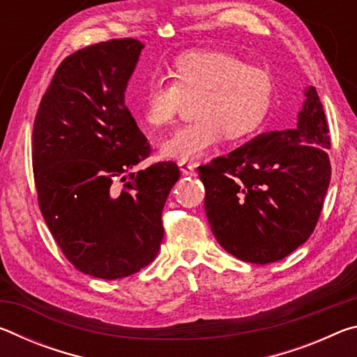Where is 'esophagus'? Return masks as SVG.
<instances>
[{"instance_id": "1", "label": "esophagus", "mask_w": 357, "mask_h": 357, "mask_svg": "<svg viewBox=\"0 0 357 357\" xmlns=\"http://www.w3.org/2000/svg\"><path fill=\"white\" fill-rule=\"evenodd\" d=\"M195 164H192V162H179V168L183 174H187V176H193L195 174Z\"/></svg>"}]
</instances>
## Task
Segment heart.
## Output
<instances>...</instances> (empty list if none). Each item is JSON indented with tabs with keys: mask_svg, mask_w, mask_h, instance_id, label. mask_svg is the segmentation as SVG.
I'll use <instances>...</instances> for the list:
<instances>
[{
	"mask_svg": "<svg viewBox=\"0 0 357 357\" xmlns=\"http://www.w3.org/2000/svg\"><path fill=\"white\" fill-rule=\"evenodd\" d=\"M168 77L151 78L143 93L142 114L154 129L173 124L185 100H193V123L165 138L160 151L181 162L198 160L223 137L238 142L252 135L268 118L275 96L273 74L261 66L215 50L181 53Z\"/></svg>",
	"mask_w": 357,
	"mask_h": 357,
	"instance_id": "obj_1",
	"label": "heart"
}]
</instances>
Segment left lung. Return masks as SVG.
I'll return each instance as SVG.
<instances>
[{"instance_id":"obj_1","label":"left lung","mask_w":357,"mask_h":357,"mask_svg":"<svg viewBox=\"0 0 357 357\" xmlns=\"http://www.w3.org/2000/svg\"><path fill=\"white\" fill-rule=\"evenodd\" d=\"M294 129L263 132L198 167L204 211L223 249L247 263L288 257L310 238L331 181V137L315 86Z\"/></svg>"}]
</instances>
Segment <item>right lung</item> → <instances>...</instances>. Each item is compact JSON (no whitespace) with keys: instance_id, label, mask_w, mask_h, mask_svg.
I'll return each mask as SVG.
<instances>
[{"instance_id":"right-lung-1","label":"right lung","mask_w":357,"mask_h":357,"mask_svg":"<svg viewBox=\"0 0 357 357\" xmlns=\"http://www.w3.org/2000/svg\"><path fill=\"white\" fill-rule=\"evenodd\" d=\"M143 47L112 39L64 58L34 119L40 213L66 258L105 280L135 274L155 258L162 211L179 179L172 160L129 173L151 153L124 104Z\"/></svg>"}]
</instances>
